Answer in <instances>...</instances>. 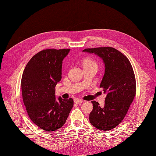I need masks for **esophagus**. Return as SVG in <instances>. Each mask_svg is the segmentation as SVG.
<instances>
[{"mask_svg":"<svg viewBox=\"0 0 156 156\" xmlns=\"http://www.w3.org/2000/svg\"><path fill=\"white\" fill-rule=\"evenodd\" d=\"M83 102V100L79 99H75V102L76 104H80V103Z\"/></svg>","mask_w":156,"mask_h":156,"instance_id":"1","label":"esophagus"}]
</instances>
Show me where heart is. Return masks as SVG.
I'll return each mask as SVG.
<instances>
[{
    "instance_id": "obj_1",
    "label": "heart",
    "mask_w": 156,
    "mask_h": 156,
    "mask_svg": "<svg viewBox=\"0 0 156 156\" xmlns=\"http://www.w3.org/2000/svg\"><path fill=\"white\" fill-rule=\"evenodd\" d=\"M85 65H95V66H97V63L95 62V61L93 59L90 58V57H87V58L85 59L83 61V66H85Z\"/></svg>"
}]
</instances>
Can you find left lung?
Returning a JSON list of instances; mask_svg holds the SVG:
<instances>
[{
	"label": "left lung",
	"mask_w": 156,
	"mask_h": 156,
	"mask_svg": "<svg viewBox=\"0 0 156 156\" xmlns=\"http://www.w3.org/2000/svg\"><path fill=\"white\" fill-rule=\"evenodd\" d=\"M102 59L105 73L100 87L107 94L104 107L92 101L93 110L89 120L97 129L109 131L116 127L125 117L136 94L134 71L127 57L113 47L85 48Z\"/></svg>",
	"instance_id": "obj_1"
}]
</instances>
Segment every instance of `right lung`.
Returning a JSON list of instances; mask_svg holds the SVG:
<instances>
[{
	"instance_id": "1",
	"label": "right lung",
	"mask_w": 156,
	"mask_h": 156,
	"mask_svg": "<svg viewBox=\"0 0 156 156\" xmlns=\"http://www.w3.org/2000/svg\"><path fill=\"white\" fill-rule=\"evenodd\" d=\"M69 48H49L29 61L21 78L23 100L32 122L47 132L61 128L73 107V100H56L55 87L61 81L62 64Z\"/></svg>"
}]
</instances>
